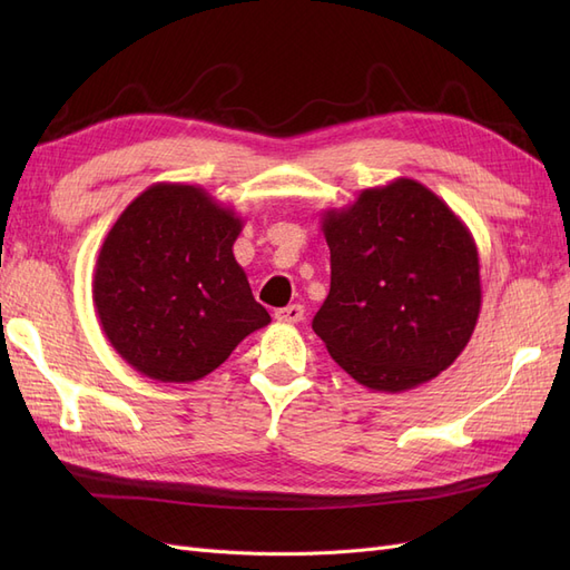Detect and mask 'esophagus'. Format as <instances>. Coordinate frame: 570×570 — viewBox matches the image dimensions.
Instances as JSON below:
<instances>
[{
    "label": "esophagus",
    "mask_w": 570,
    "mask_h": 570,
    "mask_svg": "<svg viewBox=\"0 0 570 570\" xmlns=\"http://www.w3.org/2000/svg\"><path fill=\"white\" fill-rule=\"evenodd\" d=\"M304 318V306L302 304H289L275 312V321L278 323H299Z\"/></svg>",
    "instance_id": "34e87169"
}]
</instances>
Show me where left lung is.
Returning <instances> with one entry per match:
<instances>
[{"mask_svg":"<svg viewBox=\"0 0 570 570\" xmlns=\"http://www.w3.org/2000/svg\"><path fill=\"white\" fill-rule=\"evenodd\" d=\"M331 292L314 333L337 366L375 392H404L450 368L482 302L465 223L433 189L396 178L323 214Z\"/></svg>","mask_w":570,"mask_h":570,"instance_id":"obj_1","label":"left lung"}]
</instances>
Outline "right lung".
<instances>
[{"label":"right lung","mask_w":570,"mask_h":570,"mask_svg":"<svg viewBox=\"0 0 570 570\" xmlns=\"http://www.w3.org/2000/svg\"><path fill=\"white\" fill-rule=\"evenodd\" d=\"M243 218L199 185L157 183L99 249L92 299L120 358L159 383H195L271 323L233 245Z\"/></svg>","instance_id":"obj_1"}]
</instances>
